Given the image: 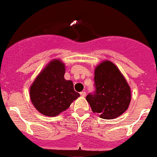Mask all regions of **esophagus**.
Returning a JSON list of instances; mask_svg holds the SVG:
<instances>
[{"instance_id":"1","label":"esophagus","mask_w":157,"mask_h":157,"mask_svg":"<svg viewBox=\"0 0 157 157\" xmlns=\"http://www.w3.org/2000/svg\"><path fill=\"white\" fill-rule=\"evenodd\" d=\"M80 95H81V96H86V92H84V91H83V92H80Z\"/></svg>"}]
</instances>
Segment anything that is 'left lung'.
Masks as SVG:
<instances>
[{
  "mask_svg": "<svg viewBox=\"0 0 157 157\" xmlns=\"http://www.w3.org/2000/svg\"><path fill=\"white\" fill-rule=\"evenodd\" d=\"M95 92L86 99L93 113L99 117L111 120L123 114L131 101V91L126 79L116 65L105 61L95 70Z\"/></svg>",
  "mask_w": 157,
  "mask_h": 157,
  "instance_id": "obj_1",
  "label": "left lung"
}]
</instances>
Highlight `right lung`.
Segmentation results:
<instances>
[{"instance_id": "add662e5", "label": "right lung", "mask_w": 157, "mask_h": 157, "mask_svg": "<svg viewBox=\"0 0 157 157\" xmlns=\"http://www.w3.org/2000/svg\"><path fill=\"white\" fill-rule=\"evenodd\" d=\"M65 65L57 59L53 60L40 73L31 85V102L42 114L57 116L80 96L78 92L74 91L72 81L65 80Z\"/></svg>"}]
</instances>
